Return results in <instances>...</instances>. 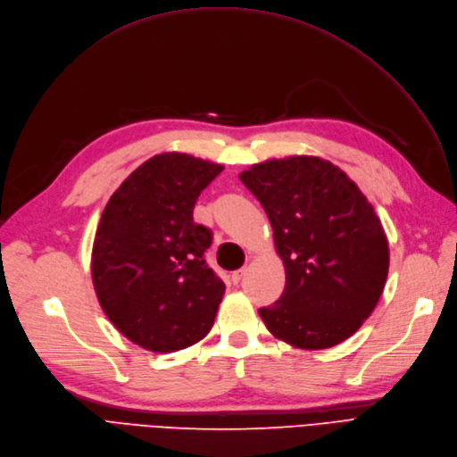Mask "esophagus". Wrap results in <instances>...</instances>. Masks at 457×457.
<instances>
[{
    "label": "esophagus",
    "mask_w": 457,
    "mask_h": 457,
    "mask_svg": "<svg viewBox=\"0 0 457 457\" xmlns=\"http://www.w3.org/2000/svg\"><path fill=\"white\" fill-rule=\"evenodd\" d=\"M244 273H245V270L234 271V273H232V283H240V281H242V278H244Z\"/></svg>",
    "instance_id": "1"
}]
</instances>
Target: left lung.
I'll return each mask as SVG.
<instances>
[{
  "label": "left lung",
  "mask_w": 457,
  "mask_h": 457,
  "mask_svg": "<svg viewBox=\"0 0 457 457\" xmlns=\"http://www.w3.org/2000/svg\"><path fill=\"white\" fill-rule=\"evenodd\" d=\"M273 228L287 283L261 307L268 330L300 349L351 337L375 309L388 276V240L373 206L330 161L288 157L240 174Z\"/></svg>",
  "instance_id": "obj_1"
}]
</instances>
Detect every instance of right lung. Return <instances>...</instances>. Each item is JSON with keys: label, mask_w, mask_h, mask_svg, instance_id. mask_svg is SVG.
<instances>
[{"label": "right lung", "mask_w": 457, "mask_h": 457, "mask_svg": "<svg viewBox=\"0 0 457 457\" xmlns=\"http://www.w3.org/2000/svg\"><path fill=\"white\" fill-rule=\"evenodd\" d=\"M221 170L186 154L155 155L101 215L91 253L97 298L118 330L144 349H186L215 320L225 283L204 261L213 234L193 221V208Z\"/></svg>", "instance_id": "add662e5"}]
</instances>
